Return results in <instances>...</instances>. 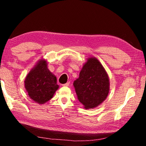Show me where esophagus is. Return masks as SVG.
<instances>
[{
	"mask_svg": "<svg viewBox=\"0 0 146 146\" xmlns=\"http://www.w3.org/2000/svg\"><path fill=\"white\" fill-rule=\"evenodd\" d=\"M70 82H67V83H66V84H62V86H69V85H70Z\"/></svg>",
	"mask_w": 146,
	"mask_h": 146,
	"instance_id": "1",
	"label": "esophagus"
}]
</instances>
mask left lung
I'll list each match as a JSON object with an SVG mask.
<instances>
[{"label": "left lung", "mask_w": 146, "mask_h": 146, "mask_svg": "<svg viewBox=\"0 0 146 146\" xmlns=\"http://www.w3.org/2000/svg\"><path fill=\"white\" fill-rule=\"evenodd\" d=\"M77 98L86 110L101 104L110 92V78L102 64L96 57L87 58L73 82Z\"/></svg>", "instance_id": "1"}]
</instances>
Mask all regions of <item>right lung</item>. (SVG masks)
<instances>
[{"label": "right lung", "instance_id": "obj_1", "mask_svg": "<svg viewBox=\"0 0 146 146\" xmlns=\"http://www.w3.org/2000/svg\"><path fill=\"white\" fill-rule=\"evenodd\" d=\"M28 95L34 102L44 104L53 98L59 88L56 77L48 68V62L41 58L28 73L24 80Z\"/></svg>", "mask_w": 146, "mask_h": 146}]
</instances>
